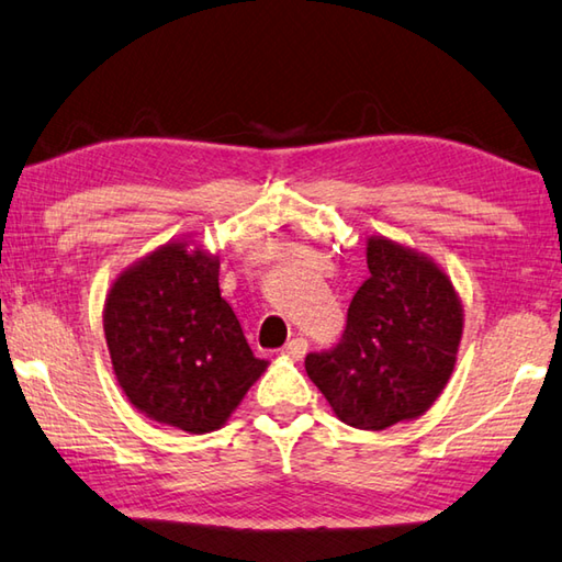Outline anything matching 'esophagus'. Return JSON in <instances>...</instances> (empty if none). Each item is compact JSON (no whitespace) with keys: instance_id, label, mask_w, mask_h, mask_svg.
<instances>
[{"instance_id":"obj_1","label":"esophagus","mask_w":562,"mask_h":562,"mask_svg":"<svg viewBox=\"0 0 562 562\" xmlns=\"http://www.w3.org/2000/svg\"><path fill=\"white\" fill-rule=\"evenodd\" d=\"M307 349H310L307 339H304V336H294V339H290L288 344L282 346V356L300 361V359H304V353H307Z\"/></svg>"}]
</instances>
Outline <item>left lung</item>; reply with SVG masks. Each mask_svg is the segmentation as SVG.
Listing matches in <instances>:
<instances>
[{
    "label": "left lung",
    "mask_w": 562,
    "mask_h": 562,
    "mask_svg": "<svg viewBox=\"0 0 562 562\" xmlns=\"http://www.w3.org/2000/svg\"><path fill=\"white\" fill-rule=\"evenodd\" d=\"M369 280L356 290L341 341L307 353L304 369L341 423L385 430L442 393L462 339V304L420 252L369 238Z\"/></svg>",
    "instance_id": "8db88e82"
}]
</instances>
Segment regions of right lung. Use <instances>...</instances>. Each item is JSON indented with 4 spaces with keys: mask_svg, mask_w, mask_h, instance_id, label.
<instances>
[{
    "mask_svg": "<svg viewBox=\"0 0 562 562\" xmlns=\"http://www.w3.org/2000/svg\"><path fill=\"white\" fill-rule=\"evenodd\" d=\"M103 322L130 403L183 432L218 430L268 369L221 297L218 260L187 243H169L122 272Z\"/></svg>",
    "mask_w": 562,
    "mask_h": 562,
    "instance_id": "right-lung-1",
    "label": "right lung"
}]
</instances>
